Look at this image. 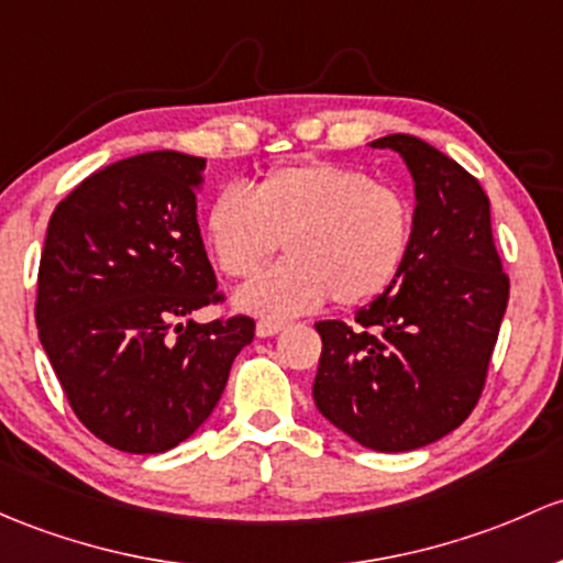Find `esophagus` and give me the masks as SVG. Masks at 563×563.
<instances>
[{"instance_id":"esophagus-1","label":"esophagus","mask_w":563,"mask_h":563,"mask_svg":"<svg viewBox=\"0 0 563 563\" xmlns=\"http://www.w3.org/2000/svg\"><path fill=\"white\" fill-rule=\"evenodd\" d=\"M283 327H286V323H280V321H258L256 334L258 336H275L277 331H283Z\"/></svg>"}]
</instances>
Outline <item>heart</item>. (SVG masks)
I'll return each mask as SVG.
<instances>
[{
	"instance_id": "heart-1",
	"label": "heart",
	"mask_w": 563,
	"mask_h": 563,
	"mask_svg": "<svg viewBox=\"0 0 563 563\" xmlns=\"http://www.w3.org/2000/svg\"><path fill=\"white\" fill-rule=\"evenodd\" d=\"M412 227L405 191L334 162L275 167L251 194L218 191L205 212L207 247L232 280L256 275L280 242L291 256L236 297L266 318L297 316L327 297L340 307L380 297L405 264Z\"/></svg>"
}]
</instances>
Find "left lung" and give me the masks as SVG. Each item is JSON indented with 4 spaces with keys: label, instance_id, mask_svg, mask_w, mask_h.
Listing matches in <instances>:
<instances>
[{
    "label": "left lung",
    "instance_id": "obj_1",
    "mask_svg": "<svg viewBox=\"0 0 563 563\" xmlns=\"http://www.w3.org/2000/svg\"><path fill=\"white\" fill-rule=\"evenodd\" d=\"M372 147L401 153L416 180V227L394 283L356 323L318 321L316 407L383 453L416 451L475 410L499 336L510 277L477 177L410 134Z\"/></svg>",
    "mask_w": 563,
    "mask_h": 563
}]
</instances>
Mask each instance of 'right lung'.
Wrapping results in <instances>:
<instances>
[{"mask_svg": "<svg viewBox=\"0 0 563 563\" xmlns=\"http://www.w3.org/2000/svg\"><path fill=\"white\" fill-rule=\"evenodd\" d=\"M205 158L153 151L88 175L53 210L37 318L78 421L123 453H164L207 421L247 316L191 321L227 301L197 223Z\"/></svg>", "mask_w": 563, "mask_h": 563, "instance_id": "add662e5", "label": "right lung"}]
</instances>
